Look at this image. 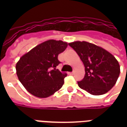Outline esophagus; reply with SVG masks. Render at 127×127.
<instances>
[{
  "label": "esophagus",
  "mask_w": 127,
  "mask_h": 127,
  "mask_svg": "<svg viewBox=\"0 0 127 127\" xmlns=\"http://www.w3.org/2000/svg\"><path fill=\"white\" fill-rule=\"evenodd\" d=\"M69 74H70V75H73V74H74V72H73V71L71 72V73H69Z\"/></svg>",
  "instance_id": "esophagus-1"
}]
</instances>
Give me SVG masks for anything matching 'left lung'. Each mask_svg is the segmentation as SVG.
Masks as SVG:
<instances>
[{"label": "left lung", "mask_w": 127, "mask_h": 127, "mask_svg": "<svg viewBox=\"0 0 127 127\" xmlns=\"http://www.w3.org/2000/svg\"><path fill=\"white\" fill-rule=\"evenodd\" d=\"M76 52L85 67V75L77 82L80 88L93 95L107 93L120 75V65L114 56L95 44L86 41L69 43Z\"/></svg>", "instance_id": "1"}]
</instances>
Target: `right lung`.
Segmentation results:
<instances>
[{"label":"right lung","instance_id":"obj_1","mask_svg":"<svg viewBox=\"0 0 127 127\" xmlns=\"http://www.w3.org/2000/svg\"><path fill=\"white\" fill-rule=\"evenodd\" d=\"M67 47L62 41L48 40L22 56L16 64L22 84L32 95L46 98L62 88L66 73L56 69L61 62L58 56Z\"/></svg>","mask_w":127,"mask_h":127}]
</instances>
